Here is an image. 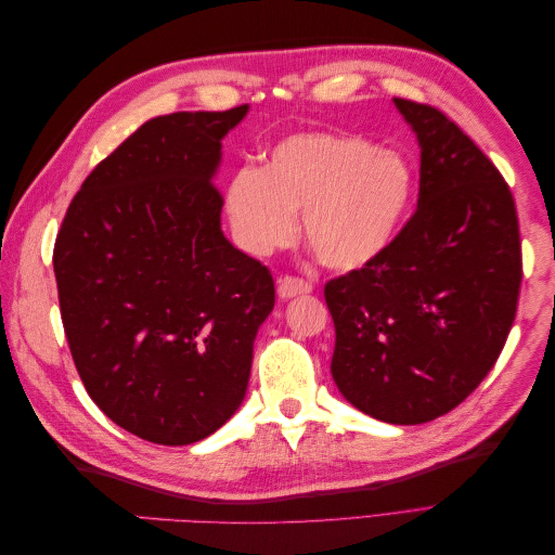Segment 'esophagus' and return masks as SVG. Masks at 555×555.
<instances>
[{
	"label": "esophagus",
	"instance_id": "obj_1",
	"mask_svg": "<svg viewBox=\"0 0 555 555\" xmlns=\"http://www.w3.org/2000/svg\"><path fill=\"white\" fill-rule=\"evenodd\" d=\"M312 292V284L308 280H300L294 275H284L278 280V294L280 298H294L300 294H310Z\"/></svg>",
	"mask_w": 555,
	"mask_h": 555
}]
</instances>
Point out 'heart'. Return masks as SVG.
<instances>
[{
	"instance_id": "heart-1",
	"label": "heart",
	"mask_w": 555,
	"mask_h": 555,
	"mask_svg": "<svg viewBox=\"0 0 555 555\" xmlns=\"http://www.w3.org/2000/svg\"><path fill=\"white\" fill-rule=\"evenodd\" d=\"M414 196V173L393 150L347 133L306 131L280 141L263 169H241L227 188L236 241L251 255L287 247L296 212L317 259L357 271L396 243Z\"/></svg>"
}]
</instances>
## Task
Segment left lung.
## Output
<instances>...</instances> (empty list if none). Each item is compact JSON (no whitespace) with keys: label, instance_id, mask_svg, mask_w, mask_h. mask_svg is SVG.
<instances>
[{"label":"left lung","instance_id":"8db88e82","mask_svg":"<svg viewBox=\"0 0 555 555\" xmlns=\"http://www.w3.org/2000/svg\"><path fill=\"white\" fill-rule=\"evenodd\" d=\"M422 169L416 210L377 261L326 282L331 373L379 422H433L473 393L512 331L524 259L509 184L428 104L393 99Z\"/></svg>","mask_w":555,"mask_h":555}]
</instances>
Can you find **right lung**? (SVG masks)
<instances>
[{"label":"right lung","mask_w":555,"mask_h":555,"mask_svg":"<svg viewBox=\"0 0 555 555\" xmlns=\"http://www.w3.org/2000/svg\"><path fill=\"white\" fill-rule=\"evenodd\" d=\"M247 113L159 115L94 166L66 210L53 266L86 391L155 444L208 438L238 410L275 306L268 268L222 233V139Z\"/></svg>","instance_id":"right-lung-1"}]
</instances>
